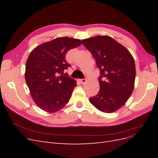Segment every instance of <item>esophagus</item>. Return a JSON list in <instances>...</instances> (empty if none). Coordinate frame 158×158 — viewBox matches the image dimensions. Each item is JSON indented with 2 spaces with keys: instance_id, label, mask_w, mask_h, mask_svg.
<instances>
[{
  "instance_id": "34e87169",
  "label": "esophagus",
  "mask_w": 158,
  "mask_h": 158,
  "mask_svg": "<svg viewBox=\"0 0 158 158\" xmlns=\"http://www.w3.org/2000/svg\"><path fill=\"white\" fill-rule=\"evenodd\" d=\"M80 81L82 84H84L85 83V82H86V79H81Z\"/></svg>"
}]
</instances>
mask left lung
Returning <instances> with one entry per match:
<instances>
[{
	"instance_id": "8db88e82",
	"label": "left lung",
	"mask_w": 158,
	"mask_h": 158,
	"mask_svg": "<svg viewBox=\"0 0 158 158\" xmlns=\"http://www.w3.org/2000/svg\"><path fill=\"white\" fill-rule=\"evenodd\" d=\"M100 71L99 91L89 102L99 111L111 113L125 104L135 86V60L125 47L107 35L82 40Z\"/></svg>"
}]
</instances>
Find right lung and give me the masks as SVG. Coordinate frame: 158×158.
<instances>
[{"label": "right lung", "mask_w": 158, "mask_h": 158, "mask_svg": "<svg viewBox=\"0 0 158 158\" xmlns=\"http://www.w3.org/2000/svg\"><path fill=\"white\" fill-rule=\"evenodd\" d=\"M81 44L80 40L61 37L38 45L30 52L26 82L33 101L44 111L55 113L69 103L76 82L64 73L70 66L65 56Z\"/></svg>", "instance_id": "1"}]
</instances>
